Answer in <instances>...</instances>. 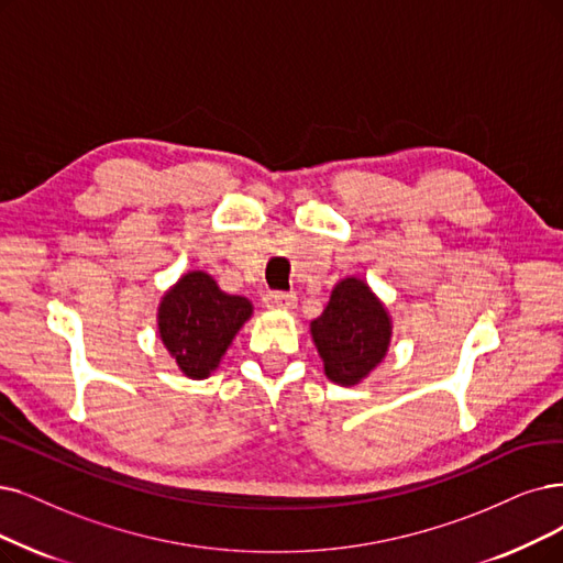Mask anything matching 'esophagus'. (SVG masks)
<instances>
[{
	"mask_svg": "<svg viewBox=\"0 0 563 563\" xmlns=\"http://www.w3.org/2000/svg\"><path fill=\"white\" fill-rule=\"evenodd\" d=\"M265 307L269 309H294L298 305L296 294H282V290H269L263 298Z\"/></svg>",
	"mask_w": 563,
	"mask_h": 563,
	"instance_id": "obj_1",
	"label": "esophagus"
}]
</instances>
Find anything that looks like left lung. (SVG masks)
<instances>
[{
    "label": "left lung",
    "instance_id": "obj_1",
    "mask_svg": "<svg viewBox=\"0 0 563 563\" xmlns=\"http://www.w3.org/2000/svg\"><path fill=\"white\" fill-rule=\"evenodd\" d=\"M325 376L336 386H357L384 363L393 340V317L372 286L344 277L332 286L319 319L309 323Z\"/></svg>",
    "mask_w": 563,
    "mask_h": 563
}]
</instances>
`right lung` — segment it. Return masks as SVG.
<instances>
[{
  "instance_id": "obj_1",
  "label": "right lung",
  "mask_w": 563,
  "mask_h": 563,
  "mask_svg": "<svg viewBox=\"0 0 563 563\" xmlns=\"http://www.w3.org/2000/svg\"><path fill=\"white\" fill-rule=\"evenodd\" d=\"M252 313V300L221 290L206 269H189L162 296L156 332L177 369L203 380L221 365Z\"/></svg>"
}]
</instances>
